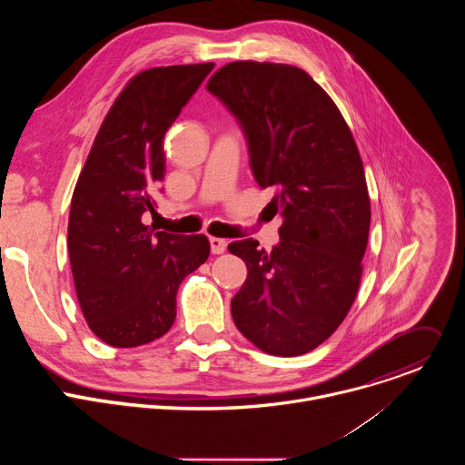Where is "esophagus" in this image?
I'll use <instances>...</instances> for the list:
<instances>
[{"instance_id": "obj_1", "label": "esophagus", "mask_w": 465, "mask_h": 465, "mask_svg": "<svg viewBox=\"0 0 465 465\" xmlns=\"http://www.w3.org/2000/svg\"><path fill=\"white\" fill-rule=\"evenodd\" d=\"M228 242L226 239H219V237H210V248L213 253H223L226 250Z\"/></svg>"}]
</instances>
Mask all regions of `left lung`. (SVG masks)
Segmentation results:
<instances>
[{
    "mask_svg": "<svg viewBox=\"0 0 465 465\" xmlns=\"http://www.w3.org/2000/svg\"><path fill=\"white\" fill-rule=\"evenodd\" d=\"M206 88L237 119L252 174L272 189L269 208L282 217L271 252L253 239L228 244L248 267L233 322L262 351L303 355L335 333L361 283L371 212L351 130L289 64L230 62Z\"/></svg>",
    "mask_w": 465,
    "mask_h": 465,
    "instance_id": "left-lung-1",
    "label": "left lung"
}]
</instances>
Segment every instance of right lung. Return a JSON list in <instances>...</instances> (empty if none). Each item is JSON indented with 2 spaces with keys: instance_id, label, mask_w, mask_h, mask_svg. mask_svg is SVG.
I'll return each instance as SVG.
<instances>
[{
  "instance_id": "1",
  "label": "right lung",
  "mask_w": 465,
  "mask_h": 465,
  "mask_svg": "<svg viewBox=\"0 0 465 465\" xmlns=\"http://www.w3.org/2000/svg\"><path fill=\"white\" fill-rule=\"evenodd\" d=\"M213 65L138 74L112 104L77 180L68 223L75 291L90 329L114 348L163 337L180 283L210 255L206 235L156 232L142 219L154 213L165 176V132Z\"/></svg>"
}]
</instances>
